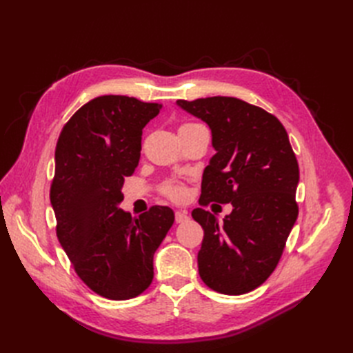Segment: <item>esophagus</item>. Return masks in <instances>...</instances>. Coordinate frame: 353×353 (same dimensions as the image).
Masks as SVG:
<instances>
[{"label":"esophagus","instance_id":"esophagus-1","mask_svg":"<svg viewBox=\"0 0 353 353\" xmlns=\"http://www.w3.org/2000/svg\"><path fill=\"white\" fill-rule=\"evenodd\" d=\"M188 221V213L187 210H176L175 212V222L176 223H183Z\"/></svg>","mask_w":353,"mask_h":353}]
</instances>
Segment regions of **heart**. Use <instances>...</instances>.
Segmentation results:
<instances>
[{
	"label": "heart",
	"mask_w": 353,
	"mask_h": 353,
	"mask_svg": "<svg viewBox=\"0 0 353 353\" xmlns=\"http://www.w3.org/2000/svg\"><path fill=\"white\" fill-rule=\"evenodd\" d=\"M163 193L172 200H183L185 196V188L178 183H168L163 187Z\"/></svg>",
	"instance_id": "1"
}]
</instances>
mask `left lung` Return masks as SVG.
<instances>
[{
    "label": "left lung",
    "mask_w": 353,
    "mask_h": 353,
    "mask_svg": "<svg viewBox=\"0 0 353 353\" xmlns=\"http://www.w3.org/2000/svg\"><path fill=\"white\" fill-rule=\"evenodd\" d=\"M205 122L215 150L203 170L200 203H231L219 223L205 209L193 215L205 236L199 274L212 290L244 294L259 287L279 263L297 219L299 165L281 122L234 97L178 100Z\"/></svg>",
    "instance_id": "1"
}]
</instances>
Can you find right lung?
<instances>
[{
  "label": "right lung",
  "instance_id": "right-lung-1",
  "mask_svg": "<svg viewBox=\"0 0 353 353\" xmlns=\"http://www.w3.org/2000/svg\"><path fill=\"white\" fill-rule=\"evenodd\" d=\"M162 104L101 95L65 125L56 147L50 200L57 237L79 279L92 292L126 301L153 281V256L175 215L153 206L132 218L119 208L122 185L141 156L143 128Z\"/></svg>",
  "mask_w": 353,
  "mask_h": 353
}]
</instances>
